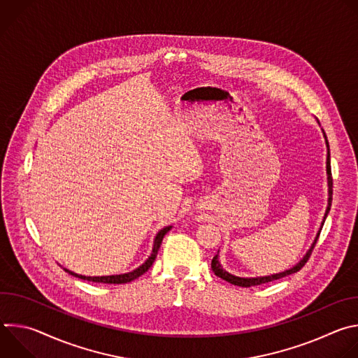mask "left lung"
I'll use <instances>...</instances> for the list:
<instances>
[{"instance_id":"left-lung-1","label":"left lung","mask_w":358,"mask_h":358,"mask_svg":"<svg viewBox=\"0 0 358 358\" xmlns=\"http://www.w3.org/2000/svg\"><path fill=\"white\" fill-rule=\"evenodd\" d=\"M324 137H326V134H324ZM326 144H327V148H329L327 137H326ZM327 180H329V207H327V210H326L324 220H326V217H327V214H329V211H330L331 195H333V178H331V166H330V151L327 152ZM323 224H324V221H323ZM323 224H322V225H323ZM320 231H322V229H320ZM320 231H319V234H317V238H319V235H320ZM316 241H317V239H316ZM316 241H315L313 246L310 248V250H309L308 253H306V257H304L296 266H293L292 269L285 271V272H282V273L272 275V276H264V278H238V276H234V275L228 273L227 271H224V269L221 268V265H220V262H218V255H215V257L213 258L211 269H213V272H214L218 278H221V279H224V280H227V282H229V283H232V285H235V286H241V287L259 286V285H264V283H268V282H273V280H278V279H282V278H285V276H289V275H292V273L299 272V271L306 265V262L309 261L310 255H312V250H313V248H315V245H316Z\"/></svg>"}]
</instances>
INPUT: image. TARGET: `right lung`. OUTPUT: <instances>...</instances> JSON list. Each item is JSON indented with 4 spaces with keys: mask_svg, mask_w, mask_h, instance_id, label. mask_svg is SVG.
I'll list each match as a JSON object with an SVG mask.
<instances>
[{
    "mask_svg": "<svg viewBox=\"0 0 358 358\" xmlns=\"http://www.w3.org/2000/svg\"><path fill=\"white\" fill-rule=\"evenodd\" d=\"M170 229H171V227H166V228H163V229L157 234V236H156V239H155V246H152V252H151V255H150V258H148L140 268H137V269L133 271V272L123 273V275H113V276H82V275H76V273H73V272H71V271H68V269H65V272H68V273L72 275V276L80 278V279H83V280H87V282L110 283V285H112V283H115V285L129 283V282L137 279L138 276H141L143 273H145V272L150 269V266L152 265V262L156 261L157 252H159V249H160V245H162V242H163L164 235H166Z\"/></svg>",
    "mask_w": 358,
    "mask_h": 358,
    "instance_id": "add662e5",
    "label": "right lung"
}]
</instances>
